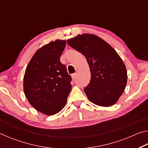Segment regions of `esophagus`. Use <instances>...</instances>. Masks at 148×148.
Masks as SVG:
<instances>
[{
	"instance_id": "esophagus-1",
	"label": "esophagus",
	"mask_w": 148,
	"mask_h": 148,
	"mask_svg": "<svg viewBox=\"0 0 148 148\" xmlns=\"http://www.w3.org/2000/svg\"><path fill=\"white\" fill-rule=\"evenodd\" d=\"M76 77H77V74L76 73H74V74L72 75V79H76Z\"/></svg>"
}]
</instances>
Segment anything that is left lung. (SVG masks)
I'll use <instances>...</instances> for the list:
<instances>
[{
  "mask_svg": "<svg viewBox=\"0 0 148 148\" xmlns=\"http://www.w3.org/2000/svg\"><path fill=\"white\" fill-rule=\"evenodd\" d=\"M67 43L84 55L89 64L91 80L84 91L89 101L104 107L116 104L127 82L126 67L116 50L95 34H78Z\"/></svg>",
  "mask_w": 148,
  "mask_h": 148,
  "instance_id": "8db88e82",
  "label": "left lung"
}]
</instances>
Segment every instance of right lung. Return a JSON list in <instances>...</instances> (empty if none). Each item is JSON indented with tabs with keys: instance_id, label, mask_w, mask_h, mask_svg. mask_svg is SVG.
Masks as SVG:
<instances>
[{
	"instance_id": "right-lung-1",
	"label": "right lung",
	"mask_w": 148,
	"mask_h": 148,
	"mask_svg": "<svg viewBox=\"0 0 148 148\" xmlns=\"http://www.w3.org/2000/svg\"><path fill=\"white\" fill-rule=\"evenodd\" d=\"M66 40H56L36 51L23 77L25 95L37 111L51 116L63 108L72 86L66 66L60 62Z\"/></svg>"
}]
</instances>
